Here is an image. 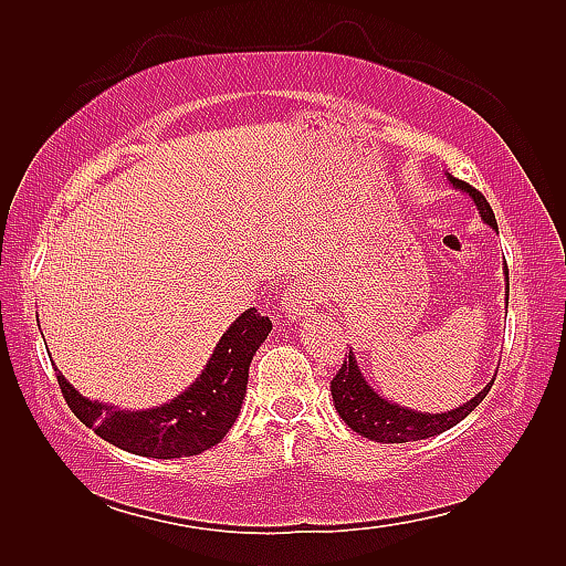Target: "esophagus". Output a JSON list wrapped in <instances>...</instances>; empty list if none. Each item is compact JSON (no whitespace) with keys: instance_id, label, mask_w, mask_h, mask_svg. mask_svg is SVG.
<instances>
[{"instance_id":"obj_1","label":"esophagus","mask_w":566,"mask_h":566,"mask_svg":"<svg viewBox=\"0 0 566 566\" xmlns=\"http://www.w3.org/2000/svg\"><path fill=\"white\" fill-rule=\"evenodd\" d=\"M316 302H318L316 290L312 285L300 283L285 290L281 297V310L290 321H300L316 312Z\"/></svg>"}]
</instances>
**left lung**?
<instances>
[{"instance_id": "8db88e82", "label": "left lung", "mask_w": 566, "mask_h": 566, "mask_svg": "<svg viewBox=\"0 0 566 566\" xmlns=\"http://www.w3.org/2000/svg\"><path fill=\"white\" fill-rule=\"evenodd\" d=\"M447 179L453 188H458V191L472 198L484 224L499 233V224H495V217H493V210L489 208L486 198L465 181H460L451 175H447ZM503 273H505V310H507V295H510L507 266H503ZM493 380L495 378H491V382H486L482 391H476L474 397L462 406L443 410V413H424V410L408 408L380 397V394L375 391L366 380V375L361 373V366H358L356 356L349 347V358H345V364H342L339 373L333 378L331 391H333V403L339 418L345 420L356 434L380 441V443H406V441L437 437L441 432L451 430V427H455L460 420H465L472 410L484 401Z\"/></svg>"}]
</instances>
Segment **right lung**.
<instances>
[{
  "mask_svg": "<svg viewBox=\"0 0 566 566\" xmlns=\"http://www.w3.org/2000/svg\"><path fill=\"white\" fill-rule=\"evenodd\" d=\"M269 333V316H260L252 306L221 335L191 385L167 403L144 410L82 397L59 368L54 370L63 397L80 422L113 447L158 460L198 455L217 447L241 413L252 356Z\"/></svg>",
  "mask_w": 566,
  "mask_h": 566,
  "instance_id": "right-lung-1",
  "label": "right lung"
}]
</instances>
